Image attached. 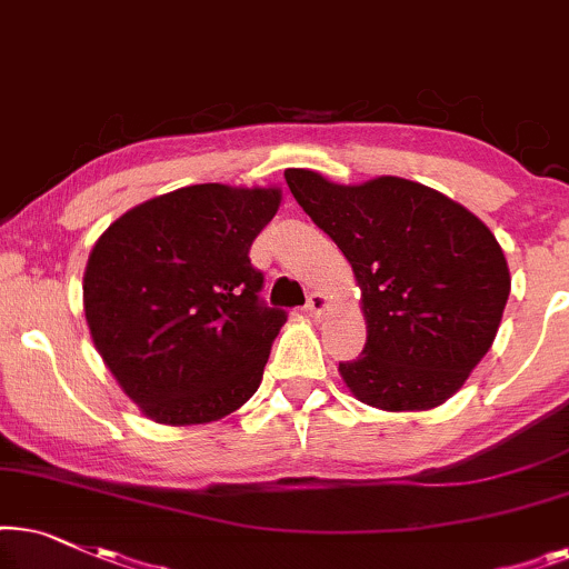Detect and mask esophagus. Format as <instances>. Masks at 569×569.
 Instances as JSON below:
<instances>
[{"label":"esophagus","instance_id":"esophagus-1","mask_svg":"<svg viewBox=\"0 0 569 569\" xmlns=\"http://www.w3.org/2000/svg\"><path fill=\"white\" fill-rule=\"evenodd\" d=\"M328 297H325V293H320V291H315V293H309V299H307V315L309 317H315V320H320V317L325 315V309H328Z\"/></svg>","mask_w":569,"mask_h":569}]
</instances>
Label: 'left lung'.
I'll use <instances>...</instances> for the list:
<instances>
[{"mask_svg":"<svg viewBox=\"0 0 569 569\" xmlns=\"http://www.w3.org/2000/svg\"><path fill=\"white\" fill-rule=\"evenodd\" d=\"M291 194L351 262L367 320L346 388L380 411H429L463 388L510 297L505 252L471 210L400 177L336 184L286 169Z\"/></svg>","mask_w":569,"mask_h":569,"instance_id":"left-lung-1","label":"left lung"}]
</instances>
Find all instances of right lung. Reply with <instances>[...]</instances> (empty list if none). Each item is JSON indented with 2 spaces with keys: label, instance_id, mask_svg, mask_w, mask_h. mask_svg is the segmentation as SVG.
Returning <instances> with one entry per match:
<instances>
[{
  "label": "right lung",
  "instance_id": "right-lung-1",
  "mask_svg": "<svg viewBox=\"0 0 569 569\" xmlns=\"http://www.w3.org/2000/svg\"><path fill=\"white\" fill-rule=\"evenodd\" d=\"M280 197L278 187H181L98 237L82 276L90 338L150 421H218L260 388L286 312L257 297L249 247Z\"/></svg>",
  "mask_w": 569,
  "mask_h": 569
}]
</instances>
